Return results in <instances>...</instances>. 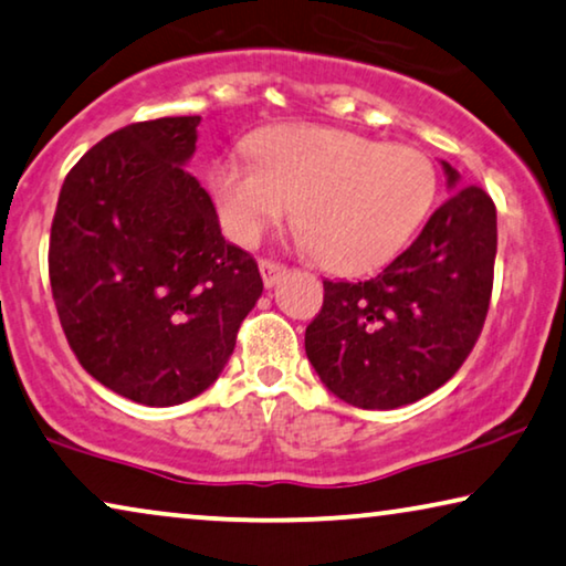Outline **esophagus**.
I'll list each match as a JSON object with an SVG mask.
<instances>
[{
    "mask_svg": "<svg viewBox=\"0 0 566 566\" xmlns=\"http://www.w3.org/2000/svg\"><path fill=\"white\" fill-rule=\"evenodd\" d=\"M283 273H285V265L273 263V260H260V275H263L265 289H273V285L281 281Z\"/></svg>",
    "mask_w": 566,
    "mask_h": 566,
    "instance_id": "esophagus-1",
    "label": "esophagus"
}]
</instances>
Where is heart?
<instances>
[{
    "mask_svg": "<svg viewBox=\"0 0 566 566\" xmlns=\"http://www.w3.org/2000/svg\"><path fill=\"white\" fill-rule=\"evenodd\" d=\"M252 155L219 160L209 174L224 232L255 242L293 203L301 244L337 273L388 263L437 193V170L421 150L349 129L281 125L252 140Z\"/></svg>",
    "mask_w": 566,
    "mask_h": 566,
    "instance_id": "b5f03b06",
    "label": "heart"
}]
</instances>
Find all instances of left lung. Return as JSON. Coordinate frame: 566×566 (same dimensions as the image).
<instances>
[{
    "mask_svg": "<svg viewBox=\"0 0 566 566\" xmlns=\"http://www.w3.org/2000/svg\"><path fill=\"white\" fill-rule=\"evenodd\" d=\"M452 196L370 281H324L306 326L322 382L357 408H400L460 370L485 324L497 250L495 203L441 160Z\"/></svg>",
    "mask_w": 566,
    "mask_h": 566,
    "instance_id": "1",
    "label": "left lung"
}]
</instances>
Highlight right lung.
<instances>
[{"label": "right lung", "mask_w": 566, "mask_h": 566, "mask_svg": "<svg viewBox=\"0 0 566 566\" xmlns=\"http://www.w3.org/2000/svg\"><path fill=\"white\" fill-rule=\"evenodd\" d=\"M201 117L127 125L65 176L51 227L53 301L92 378L143 406L209 388L234 352L263 277L227 242L188 174Z\"/></svg>", "instance_id": "1"}]
</instances>
